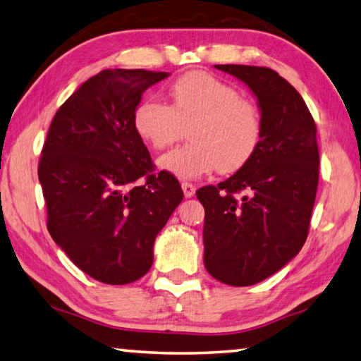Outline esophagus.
Here are the masks:
<instances>
[{"instance_id":"obj_1","label":"esophagus","mask_w":361,"mask_h":361,"mask_svg":"<svg viewBox=\"0 0 361 361\" xmlns=\"http://www.w3.org/2000/svg\"><path fill=\"white\" fill-rule=\"evenodd\" d=\"M182 190H184L185 198H192L195 195V190H197V187L193 184H188V182H182Z\"/></svg>"}]
</instances>
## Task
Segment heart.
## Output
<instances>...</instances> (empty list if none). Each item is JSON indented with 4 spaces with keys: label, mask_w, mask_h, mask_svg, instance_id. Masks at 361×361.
<instances>
[{
    "label": "heart",
    "mask_w": 361,
    "mask_h": 361,
    "mask_svg": "<svg viewBox=\"0 0 361 361\" xmlns=\"http://www.w3.org/2000/svg\"><path fill=\"white\" fill-rule=\"evenodd\" d=\"M169 106L144 99L133 114L137 136L154 150L179 141L188 128L190 142L160 158V168L179 179L214 169L235 173L247 163L262 139V114L228 82L204 71L182 74L169 87Z\"/></svg>",
    "instance_id": "heart-1"
}]
</instances>
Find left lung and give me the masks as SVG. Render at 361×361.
Returning a JSON list of instances; mask_svg holds the SVG:
<instances>
[{"instance_id":"left-lung-1","label":"left lung","mask_w":361,"mask_h":361,"mask_svg":"<svg viewBox=\"0 0 361 361\" xmlns=\"http://www.w3.org/2000/svg\"><path fill=\"white\" fill-rule=\"evenodd\" d=\"M216 68L255 94L263 130L238 173L197 192L206 212L204 267L226 286L247 287L286 267L306 243L319 184L317 126L301 94L273 69Z\"/></svg>"}]
</instances>
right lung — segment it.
Segmentation results:
<instances>
[{
  "mask_svg": "<svg viewBox=\"0 0 361 361\" xmlns=\"http://www.w3.org/2000/svg\"><path fill=\"white\" fill-rule=\"evenodd\" d=\"M168 75L104 69L61 104L44 142L37 176L47 230L75 267L103 283L123 286L147 273L155 238L184 198L173 174H154L133 125L142 93Z\"/></svg>",
  "mask_w": 361,
  "mask_h": 361,
  "instance_id": "obj_1",
  "label": "right lung"
}]
</instances>
